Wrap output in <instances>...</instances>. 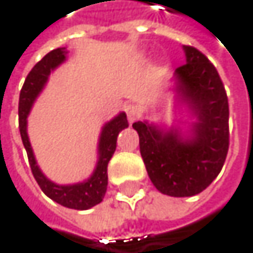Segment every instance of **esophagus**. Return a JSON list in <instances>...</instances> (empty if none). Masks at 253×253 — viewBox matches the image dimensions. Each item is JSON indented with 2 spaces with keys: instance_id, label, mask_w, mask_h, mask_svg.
Returning <instances> with one entry per match:
<instances>
[{
  "instance_id": "esophagus-1",
  "label": "esophagus",
  "mask_w": 253,
  "mask_h": 253,
  "mask_svg": "<svg viewBox=\"0 0 253 253\" xmlns=\"http://www.w3.org/2000/svg\"><path fill=\"white\" fill-rule=\"evenodd\" d=\"M124 112H125L126 119H128L129 124L135 122V121L140 118V109H138V106H135V104H126V106L124 107Z\"/></svg>"
}]
</instances>
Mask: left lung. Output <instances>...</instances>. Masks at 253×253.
I'll return each instance as SVG.
<instances>
[{
  "mask_svg": "<svg viewBox=\"0 0 253 253\" xmlns=\"http://www.w3.org/2000/svg\"><path fill=\"white\" fill-rule=\"evenodd\" d=\"M186 64L176 68V92L197 122L191 137L179 128L161 129L147 122L132 128L140 137V153L155 188L170 197H192L220 173L230 146L228 98L214 65L195 47L183 46Z\"/></svg>",
  "mask_w": 253,
  "mask_h": 253,
  "instance_id": "8db88e82",
  "label": "left lung"
}]
</instances>
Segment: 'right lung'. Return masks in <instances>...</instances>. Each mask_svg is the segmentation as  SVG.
<instances>
[{"instance_id": "add662e5", "label": "right lung", "mask_w": 253, "mask_h": 253, "mask_svg": "<svg viewBox=\"0 0 253 253\" xmlns=\"http://www.w3.org/2000/svg\"><path fill=\"white\" fill-rule=\"evenodd\" d=\"M67 50L65 47L55 49L49 52L40 62L34 65V68L29 71L26 76V80L23 83V87L20 90L19 97V131L22 137V143L28 153V161L31 166V171L34 174V179L37 180L42 191L58 204L76 209V210H87L93 206H97L103 201L106 191H107V166L109 161L116 150V141L118 134L128 126L126 115L121 113L110 122H107L103 126L100 141H98V163L97 169L93 170L92 176L82 182L74 185H56L50 182L39 169L36 156L31 147L28 132H26V118L29 115V110L33 107L39 93L44 87L47 77L52 70H55L59 64L65 61Z\"/></svg>"}]
</instances>
